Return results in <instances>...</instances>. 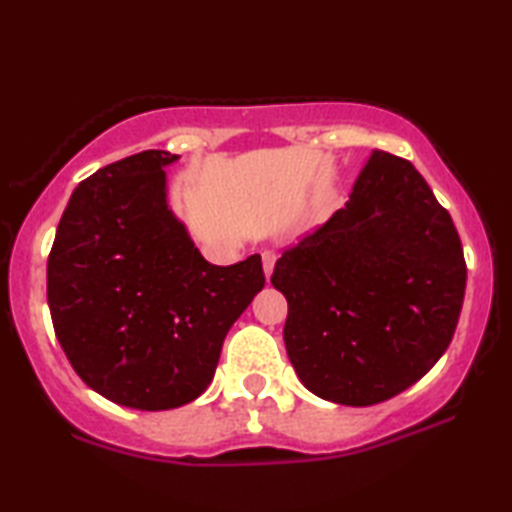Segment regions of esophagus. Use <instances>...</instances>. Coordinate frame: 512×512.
Here are the masks:
<instances>
[{"mask_svg":"<svg viewBox=\"0 0 512 512\" xmlns=\"http://www.w3.org/2000/svg\"><path fill=\"white\" fill-rule=\"evenodd\" d=\"M262 262H264V273H266V277H271L273 268H275V262H277V255L273 253V250H264V253H262Z\"/></svg>","mask_w":512,"mask_h":512,"instance_id":"esophagus-1","label":"esophagus"}]
</instances>
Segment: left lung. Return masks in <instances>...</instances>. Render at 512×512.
Instances as JSON below:
<instances>
[{"label":"left lung","mask_w":512,"mask_h":512,"mask_svg":"<svg viewBox=\"0 0 512 512\" xmlns=\"http://www.w3.org/2000/svg\"><path fill=\"white\" fill-rule=\"evenodd\" d=\"M461 237L409 160L372 151L350 201L277 259L284 345L311 393L372 406L406 391L452 343L465 296Z\"/></svg>","instance_id":"8db88e82"}]
</instances>
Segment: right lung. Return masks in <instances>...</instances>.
<instances>
[{"label": "right lung", "mask_w": 512, "mask_h": 512, "mask_svg": "<svg viewBox=\"0 0 512 512\" xmlns=\"http://www.w3.org/2000/svg\"><path fill=\"white\" fill-rule=\"evenodd\" d=\"M169 151H142L74 189L47 262L56 339L92 391L140 411L196 400L225 334L264 289L262 257L205 262L167 207Z\"/></svg>", "instance_id": "add662e5"}]
</instances>
